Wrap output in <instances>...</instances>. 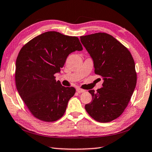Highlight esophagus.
<instances>
[{"label":"esophagus","instance_id":"1","mask_svg":"<svg viewBox=\"0 0 152 152\" xmlns=\"http://www.w3.org/2000/svg\"><path fill=\"white\" fill-rule=\"evenodd\" d=\"M85 91H86V90H83V89H82V88H77V89H76V91L78 92V94L83 93V92H85Z\"/></svg>","mask_w":152,"mask_h":152}]
</instances>
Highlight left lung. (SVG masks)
<instances>
[{
	"label": "left lung",
	"mask_w": 152,
	"mask_h": 152,
	"mask_svg": "<svg viewBox=\"0 0 152 152\" xmlns=\"http://www.w3.org/2000/svg\"><path fill=\"white\" fill-rule=\"evenodd\" d=\"M94 60L95 74L104 80L102 87L91 94L85 109L99 123H109L123 114L134 90L137 74L134 61L125 46L106 33L80 37Z\"/></svg>",
	"instance_id": "obj_1"
}]
</instances>
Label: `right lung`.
<instances>
[{
	"label": "right lung",
	"mask_w": 152,
	"mask_h": 152,
	"mask_svg": "<svg viewBox=\"0 0 152 152\" xmlns=\"http://www.w3.org/2000/svg\"><path fill=\"white\" fill-rule=\"evenodd\" d=\"M83 47L79 39L47 31L23 45L17 56L15 82L31 114L44 122H54L64 115L76 92L64 87L54 74L60 72L67 56Z\"/></svg>",
	"instance_id": "right-lung-1"
}]
</instances>
